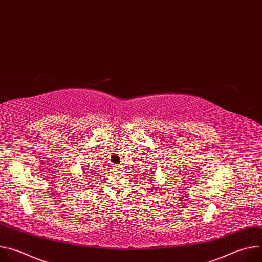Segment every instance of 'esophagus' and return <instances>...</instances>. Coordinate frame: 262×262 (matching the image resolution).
I'll return each mask as SVG.
<instances>
[{
    "label": "esophagus",
    "instance_id": "obj_1",
    "mask_svg": "<svg viewBox=\"0 0 262 262\" xmlns=\"http://www.w3.org/2000/svg\"><path fill=\"white\" fill-rule=\"evenodd\" d=\"M113 168H114L115 170H120V169L122 168V166H119V165H115Z\"/></svg>",
    "mask_w": 262,
    "mask_h": 262
}]
</instances>
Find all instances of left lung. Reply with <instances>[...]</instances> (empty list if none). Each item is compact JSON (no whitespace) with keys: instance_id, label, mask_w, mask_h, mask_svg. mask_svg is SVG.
<instances>
[{"instance_id":"8db88e82","label":"left lung","mask_w":262,"mask_h":262,"mask_svg":"<svg viewBox=\"0 0 262 262\" xmlns=\"http://www.w3.org/2000/svg\"><path fill=\"white\" fill-rule=\"evenodd\" d=\"M151 173H154V172H151ZM150 176H154V175H150ZM152 178H154V177H152ZM148 181H150V180H148ZM152 181H154V180H152ZM154 182H155V181H154Z\"/></svg>"}]
</instances>
